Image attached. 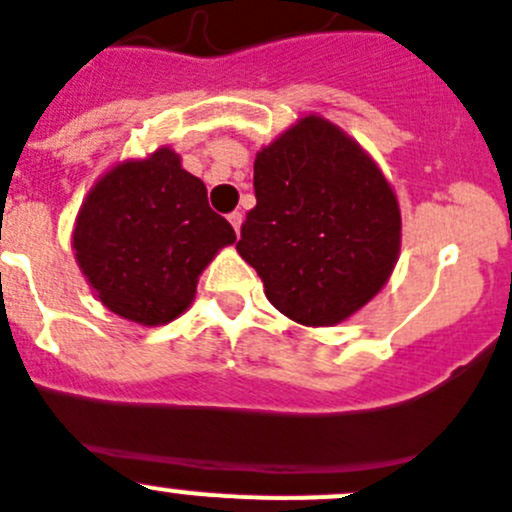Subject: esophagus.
<instances>
[{
	"instance_id": "1",
	"label": "esophagus",
	"mask_w": 512,
	"mask_h": 512,
	"mask_svg": "<svg viewBox=\"0 0 512 512\" xmlns=\"http://www.w3.org/2000/svg\"><path fill=\"white\" fill-rule=\"evenodd\" d=\"M242 219H245V214H242V211H232V214H229V224H232L234 232L237 234H239V227H242Z\"/></svg>"
}]
</instances>
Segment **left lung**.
<instances>
[{
	"label": "left lung",
	"mask_w": 512,
	"mask_h": 512,
	"mask_svg": "<svg viewBox=\"0 0 512 512\" xmlns=\"http://www.w3.org/2000/svg\"><path fill=\"white\" fill-rule=\"evenodd\" d=\"M255 199L237 252L288 319L339 324L388 283L400 252L398 199L336 124L308 114L262 147Z\"/></svg>",
	"instance_id": "obj_1"
}]
</instances>
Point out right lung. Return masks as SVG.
I'll list each match as a JSON object with an SVG mask.
<instances>
[{"label":"right lung","mask_w":512,"mask_h":512,"mask_svg":"<svg viewBox=\"0 0 512 512\" xmlns=\"http://www.w3.org/2000/svg\"><path fill=\"white\" fill-rule=\"evenodd\" d=\"M237 234L170 147L101 176L76 216L73 250L109 311L142 326L181 316L204 267Z\"/></svg>","instance_id":"obj_1"}]
</instances>
